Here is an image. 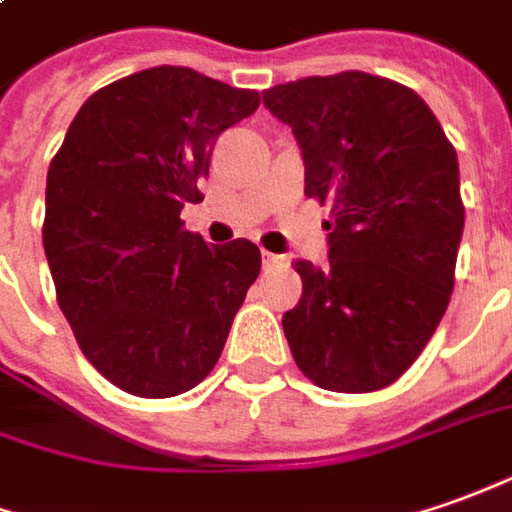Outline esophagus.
<instances>
[{
	"label": "esophagus",
	"instance_id": "obj_1",
	"mask_svg": "<svg viewBox=\"0 0 512 512\" xmlns=\"http://www.w3.org/2000/svg\"><path fill=\"white\" fill-rule=\"evenodd\" d=\"M263 266L266 269H283V266H288V257L274 255V252H263Z\"/></svg>",
	"mask_w": 512,
	"mask_h": 512
}]
</instances>
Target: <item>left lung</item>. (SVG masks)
I'll list each match as a JSON object with an SVG mask.
<instances>
[{"mask_svg": "<svg viewBox=\"0 0 512 512\" xmlns=\"http://www.w3.org/2000/svg\"><path fill=\"white\" fill-rule=\"evenodd\" d=\"M263 106L297 137L305 196L333 204L328 266L294 263L302 297L283 316L294 361L330 392L389 387L454 291L457 151L423 97L367 72L280 83Z\"/></svg>", "mask_w": 512, "mask_h": 512, "instance_id": "left-lung-1", "label": "left lung"}]
</instances>
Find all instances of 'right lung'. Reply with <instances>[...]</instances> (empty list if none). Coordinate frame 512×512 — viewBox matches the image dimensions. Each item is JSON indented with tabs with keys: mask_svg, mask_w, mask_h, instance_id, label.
Instances as JSON below:
<instances>
[{
	"mask_svg": "<svg viewBox=\"0 0 512 512\" xmlns=\"http://www.w3.org/2000/svg\"><path fill=\"white\" fill-rule=\"evenodd\" d=\"M260 95L187 66L103 86L47 173L44 255L83 356L114 387L173 398L204 381L260 274V249L182 227L221 131Z\"/></svg>",
	"mask_w": 512,
	"mask_h": 512,
	"instance_id": "1",
	"label": "right lung"
}]
</instances>
